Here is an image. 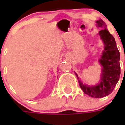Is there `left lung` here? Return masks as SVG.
<instances>
[{"label": "left lung", "mask_w": 125, "mask_h": 125, "mask_svg": "<svg viewBox=\"0 0 125 125\" xmlns=\"http://www.w3.org/2000/svg\"><path fill=\"white\" fill-rule=\"evenodd\" d=\"M96 23L97 26L102 29L99 31V34L104 44V49L100 59V63L102 66L100 83L94 86H86L79 79L76 73L75 74L81 89L85 94L92 98H99L109 95L113 91L120 79V54L115 39L107 29L105 22L102 19H99Z\"/></svg>", "instance_id": "1"}]
</instances>
